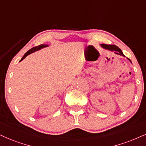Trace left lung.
Listing matches in <instances>:
<instances>
[{"mask_svg":"<svg viewBox=\"0 0 146 146\" xmlns=\"http://www.w3.org/2000/svg\"><path fill=\"white\" fill-rule=\"evenodd\" d=\"M101 46L103 48H104L105 49H108V50H110L111 51H115V54H119V55H121V56H125V55L123 54L122 52V50H121V49L119 48V47L117 46L116 45H108V44H101ZM129 60H130V62H131V60L129 59V58H128Z\"/></svg>","mask_w":146,"mask_h":146,"instance_id":"left-lung-1","label":"left lung"}]
</instances>
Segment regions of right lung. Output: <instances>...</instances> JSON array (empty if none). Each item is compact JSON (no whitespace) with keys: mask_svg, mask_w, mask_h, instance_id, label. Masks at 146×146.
<instances>
[{"mask_svg":"<svg viewBox=\"0 0 146 146\" xmlns=\"http://www.w3.org/2000/svg\"><path fill=\"white\" fill-rule=\"evenodd\" d=\"M48 46V45H45V44H43V45H42V44H40V45H39V46H36V47H34V48H31L30 50H29L26 53H25V54H24V56L22 57V58L21 60H20V61H21L22 60H23L24 58H25V57H26L27 55H29V54H31V53H33V52H36V51H37V50H40V49H42V48H44V47H47ZM19 61V62H20Z\"/></svg>","mask_w":146,"mask_h":146,"instance_id":"add662e5","label":"right lung"}]
</instances>
